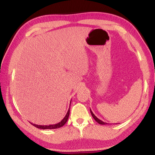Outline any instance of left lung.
Masks as SVG:
<instances>
[{"mask_svg": "<svg viewBox=\"0 0 155 155\" xmlns=\"http://www.w3.org/2000/svg\"><path fill=\"white\" fill-rule=\"evenodd\" d=\"M91 115H92V116L93 117V118L95 120V121L97 122H98L99 124H107V122H103V121H101V120H100L99 118H97V117L95 115H94V114H93V113L92 112V110H91Z\"/></svg>", "mask_w": 155, "mask_h": 155, "instance_id": "8db88e82", "label": "left lung"}]
</instances>
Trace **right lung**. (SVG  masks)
I'll use <instances>...</instances> for the list:
<instances>
[{
    "label": "right lung",
    "instance_id": "1",
    "mask_svg": "<svg viewBox=\"0 0 155 155\" xmlns=\"http://www.w3.org/2000/svg\"><path fill=\"white\" fill-rule=\"evenodd\" d=\"M71 104V101H70ZM69 115H70V108H69L68 111L67 113V114L65 116H64V118L62 120L61 122H59L58 123L55 124H49V125H38V124H32V125H33L35 127L38 128V129H58L63 127L64 124L66 123L67 121H68Z\"/></svg>",
    "mask_w": 155,
    "mask_h": 155
}]
</instances>
